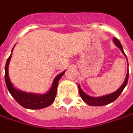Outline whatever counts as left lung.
<instances>
[{
	"label": "left lung",
	"instance_id": "1",
	"mask_svg": "<svg viewBox=\"0 0 133 133\" xmlns=\"http://www.w3.org/2000/svg\"><path fill=\"white\" fill-rule=\"evenodd\" d=\"M114 44H116L118 47L119 48L120 50L123 53V55H125L124 51L123 50V48H122V44L119 42V41L118 40L117 38H114ZM125 57H126V55H125ZM126 58H127V57H126ZM128 77H129V71L127 70V76H126V78H125V80L123 84L119 88L116 90V92L100 97H92L87 95H86L85 93L82 91L80 86L78 85V91H79L80 96H81L82 100L84 101L86 103H87L89 105H92V106H101V105H107L108 103H111V102L116 100V98L119 96L120 94L124 90V87L127 85V82H128Z\"/></svg>",
	"mask_w": 133,
	"mask_h": 133
}]
</instances>
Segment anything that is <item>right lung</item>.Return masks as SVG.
<instances>
[{
    "mask_svg": "<svg viewBox=\"0 0 133 133\" xmlns=\"http://www.w3.org/2000/svg\"><path fill=\"white\" fill-rule=\"evenodd\" d=\"M14 49V48H13ZM13 49L11 50V54ZM11 54L9 57L7 59L5 66V81L7 89L9 90L11 96L15 99V101L24 108H29V109H41L49 106L53 103L55 101L56 95H57V84L60 78L65 74V70L63 73L59 74L55 78L53 84L51 86L50 90L46 94L44 95H37V94H32V93H26L22 92L19 90H17L13 87L11 83L10 82L9 74H8V68L9 64L10 59L11 57Z\"/></svg>",
    "mask_w": 133,
    "mask_h": 133,
    "instance_id": "right-lung-1",
    "label": "right lung"
}]
</instances>
